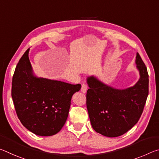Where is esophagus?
<instances>
[{"label": "esophagus", "mask_w": 159, "mask_h": 159, "mask_svg": "<svg viewBox=\"0 0 159 159\" xmlns=\"http://www.w3.org/2000/svg\"><path fill=\"white\" fill-rule=\"evenodd\" d=\"M88 89V85L86 84V83H83L82 85H81V89H80V90H81V92L83 93H85L86 92H87V90Z\"/></svg>", "instance_id": "obj_1"}]
</instances>
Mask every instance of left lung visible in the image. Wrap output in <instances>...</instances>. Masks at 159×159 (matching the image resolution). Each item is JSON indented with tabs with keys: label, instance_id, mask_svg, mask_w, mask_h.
Returning a JSON list of instances; mask_svg holds the SVG:
<instances>
[{
	"label": "left lung",
	"instance_id": "1",
	"mask_svg": "<svg viewBox=\"0 0 159 159\" xmlns=\"http://www.w3.org/2000/svg\"><path fill=\"white\" fill-rule=\"evenodd\" d=\"M135 62L140 79L128 89H114L93 76L88 79L90 88L86 94V106L97 133L109 138L120 136L140 118L149 95V74L138 52Z\"/></svg>",
	"mask_w": 159,
	"mask_h": 159
}]
</instances>
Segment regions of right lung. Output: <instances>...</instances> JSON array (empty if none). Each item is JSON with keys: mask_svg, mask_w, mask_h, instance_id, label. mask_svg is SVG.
Here are the masks:
<instances>
[{"mask_svg": "<svg viewBox=\"0 0 159 159\" xmlns=\"http://www.w3.org/2000/svg\"><path fill=\"white\" fill-rule=\"evenodd\" d=\"M29 51V48L21 56L12 76L15 111L29 131L41 136L54 135L65 124L72 95L81 85L34 76Z\"/></svg>", "mask_w": 159, "mask_h": 159, "instance_id": "right-lung-1", "label": "right lung"}]
</instances>
